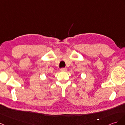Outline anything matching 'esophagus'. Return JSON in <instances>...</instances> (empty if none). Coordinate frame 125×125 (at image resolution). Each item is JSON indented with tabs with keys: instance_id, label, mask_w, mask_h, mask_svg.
<instances>
[{
	"instance_id": "esophagus-1",
	"label": "esophagus",
	"mask_w": 125,
	"mask_h": 125,
	"mask_svg": "<svg viewBox=\"0 0 125 125\" xmlns=\"http://www.w3.org/2000/svg\"><path fill=\"white\" fill-rule=\"evenodd\" d=\"M67 70V69L66 68H61V71H62V72H65Z\"/></svg>"
}]
</instances>
